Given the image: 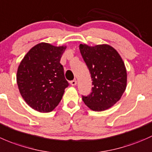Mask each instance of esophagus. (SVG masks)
I'll use <instances>...</instances> for the list:
<instances>
[{
	"label": "esophagus",
	"instance_id": "esophagus-1",
	"mask_svg": "<svg viewBox=\"0 0 152 152\" xmlns=\"http://www.w3.org/2000/svg\"><path fill=\"white\" fill-rule=\"evenodd\" d=\"M70 83H71L72 86H76L77 85V80H72L71 82H70Z\"/></svg>",
	"mask_w": 152,
	"mask_h": 152
}]
</instances>
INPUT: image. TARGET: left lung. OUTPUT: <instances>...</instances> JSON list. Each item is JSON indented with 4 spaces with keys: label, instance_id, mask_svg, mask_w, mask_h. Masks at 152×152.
<instances>
[{
    "label": "left lung",
    "instance_id": "left-lung-1",
    "mask_svg": "<svg viewBox=\"0 0 152 152\" xmlns=\"http://www.w3.org/2000/svg\"><path fill=\"white\" fill-rule=\"evenodd\" d=\"M92 79V92L83 96L84 103L94 111L109 109L121 99L126 87L127 74L122 58L110 45L79 46Z\"/></svg>",
    "mask_w": 152,
    "mask_h": 152
}]
</instances>
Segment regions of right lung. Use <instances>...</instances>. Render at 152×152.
Returning <instances> with one entry per match:
<instances>
[{
  "mask_svg": "<svg viewBox=\"0 0 152 152\" xmlns=\"http://www.w3.org/2000/svg\"><path fill=\"white\" fill-rule=\"evenodd\" d=\"M66 46L37 44L26 53L17 72V83L22 97L34 110L49 113L62 99L69 86L61 58Z\"/></svg>",
  "mask_w": 152,
  "mask_h": 152,
  "instance_id": "add662e5",
  "label": "right lung"
}]
</instances>
